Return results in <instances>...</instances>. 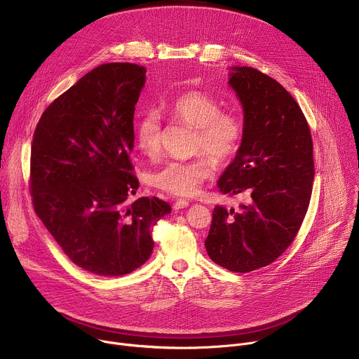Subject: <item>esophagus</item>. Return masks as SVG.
I'll use <instances>...</instances> for the list:
<instances>
[{
  "label": "esophagus",
  "mask_w": 359,
  "mask_h": 359,
  "mask_svg": "<svg viewBox=\"0 0 359 359\" xmlns=\"http://www.w3.org/2000/svg\"><path fill=\"white\" fill-rule=\"evenodd\" d=\"M187 206H189V200H186V198H179V200H176L173 203V209L175 210H180V209H184Z\"/></svg>",
  "instance_id": "obj_1"
}]
</instances>
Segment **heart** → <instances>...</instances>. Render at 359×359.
I'll use <instances>...</instances> for the list:
<instances>
[{
	"mask_svg": "<svg viewBox=\"0 0 359 359\" xmlns=\"http://www.w3.org/2000/svg\"><path fill=\"white\" fill-rule=\"evenodd\" d=\"M168 112L175 121L194 128L193 151L209 152L217 162H226L238 151L244 137V121L238 112L222 109L216 96L189 90L170 102ZM135 140L144 156L159 155L162 122L158 112L146 111L139 116ZM208 156L200 153L190 161L168 162L149 175V184L175 196H194L215 173V162Z\"/></svg>",
	"mask_w": 359,
	"mask_h": 359,
	"instance_id": "b5f03b06",
	"label": "heart"
}]
</instances>
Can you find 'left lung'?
I'll return each instance as SVG.
<instances>
[{
  "label": "left lung",
  "mask_w": 359,
  "mask_h": 359,
  "mask_svg": "<svg viewBox=\"0 0 359 359\" xmlns=\"http://www.w3.org/2000/svg\"><path fill=\"white\" fill-rule=\"evenodd\" d=\"M231 69L244 137L217 186L224 194L245 196V203L236 212L215 208L204 245L216 264L248 273L276 262L302 224L313 193V137L283 85L250 67Z\"/></svg>",
  "instance_id": "left-lung-1"
}]
</instances>
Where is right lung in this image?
I'll return each instance as SVG.
<instances>
[{"label": "right lung", "instance_id": "obj_1", "mask_svg": "<svg viewBox=\"0 0 359 359\" xmlns=\"http://www.w3.org/2000/svg\"><path fill=\"white\" fill-rule=\"evenodd\" d=\"M146 69L100 65L42 114L31 146L29 191L35 213L78 267L116 277L144 264L151 231L170 213L158 197L130 201L135 105Z\"/></svg>", "mask_w": 359, "mask_h": 359}]
</instances>
